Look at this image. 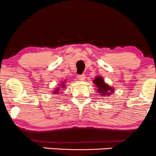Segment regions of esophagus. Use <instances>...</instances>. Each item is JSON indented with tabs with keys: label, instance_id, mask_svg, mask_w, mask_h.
Segmentation results:
<instances>
[{
	"label": "esophagus",
	"instance_id": "34e87169",
	"mask_svg": "<svg viewBox=\"0 0 156 156\" xmlns=\"http://www.w3.org/2000/svg\"><path fill=\"white\" fill-rule=\"evenodd\" d=\"M77 77H78V78L80 81H84L85 79V75H84V74L83 75H78Z\"/></svg>",
	"mask_w": 156,
	"mask_h": 156
}]
</instances>
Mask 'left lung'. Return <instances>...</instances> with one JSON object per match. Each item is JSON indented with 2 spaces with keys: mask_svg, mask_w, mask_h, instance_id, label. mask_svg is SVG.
<instances>
[{
  "mask_svg": "<svg viewBox=\"0 0 156 156\" xmlns=\"http://www.w3.org/2000/svg\"><path fill=\"white\" fill-rule=\"evenodd\" d=\"M94 83L96 84L97 87V92L100 93L101 96H107L108 94H112L114 91V88L109 87L108 84L103 81V78L102 77L98 76L94 80Z\"/></svg>",
  "mask_w": 156,
  "mask_h": 156,
  "instance_id": "left-lung-1",
  "label": "left lung"
}]
</instances>
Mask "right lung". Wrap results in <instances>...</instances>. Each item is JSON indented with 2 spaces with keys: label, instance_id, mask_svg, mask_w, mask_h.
<instances>
[{
  "label": "right lung",
  "instance_id": "1",
  "mask_svg": "<svg viewBox=\"0 0 156 156\" xmlns=\"http://www.w3.org/2000/svg\"><path fill=\"white\" fill-rule=\"evenodd\" d=\"M64 84H62V85H61V86H62V87L64 88V87H65V85H64ZM59 87H59V88H56V89L55 90L54 92H53V94H58V92H59Z\"/></svg>",
  "mask_w": 156,
  "mask_h": 156
}]
</instances>
